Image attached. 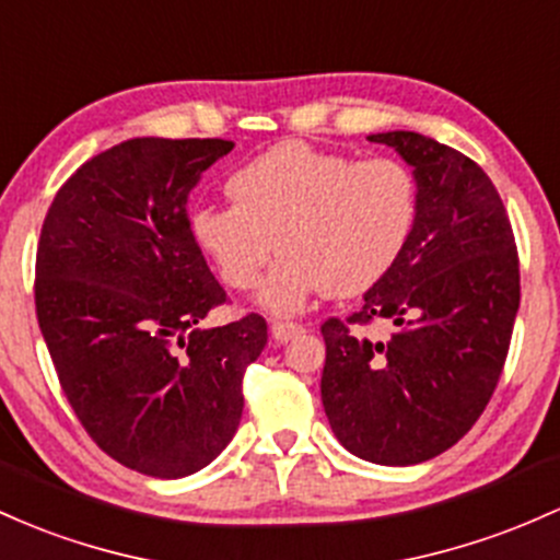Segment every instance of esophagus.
Segmentation results:
<instances>
[{
    "mask_svg": "<svg viewBox=\"0 0 560 560\" xmlns=\"http://www.w3.org/2000/svg\"><path fill=\"white\" fill-rule=\"evenodd\" d=\"M303 335V324H292V322H273L270 324V337L276 342H290L292 337Z\"/></svg>",
    "mask_w": 560,
    "mask_h": 560,
    "instance_id": "obj_1",
    "label": "esophagus"
}]
</instances>
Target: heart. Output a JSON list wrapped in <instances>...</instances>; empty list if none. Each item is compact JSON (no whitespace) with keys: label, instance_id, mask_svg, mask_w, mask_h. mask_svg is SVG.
<instances>
[{"label":"heart","instance_id":"b5f03b06","mask_svg":"<svg viewBox=\"0 0 560 560\" xmlns=\"http://www.w3.org/2000/svg\"><path fill=\"white\" fill-rule=\"evenodd\" d=\"M233 205L190 212V233L233 290L262 281L276 237L284 255L260 292L273 316L316 294H361L407 249L417 225V180L404 162L322 151L303 140L273 145L229 180Z\"/></svg>","mask_w":560,"mask_h":560}]
</instances>
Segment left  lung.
Here are the masks:
<instances>
[{"instance_id": "1", "label": "left lung", "mask_w": 560, "mask_h": 560, "mask_svg": "<svg viewBox=\"0 0 560 560\" xmlns=\"http://www.w3.org/2000/svg\"><path fill=\"white\" fill-rule=\"evenodd\" d=\"M417 180V225L361 308L322 324V401L337 441L377 465H417L457 444L487 409L521 303L518 252L494 183L420 132H377ZM390 320L388 341L360 327Z\"/></svg>"}]
</instances>
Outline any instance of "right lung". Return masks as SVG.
<instances>
[{
    "label": "right lung",
    "instance_id": "obj_1",
    "mask_svg": "<svg viewBox=\"0 0 560 560\" xmlns=\"http://www.w3.org/2000/svg\"><path fill=\"white\" fill-rule=\"evenodd\" d=\"M233 149L220 138H135L84 162L55 194L36 249V318L90 439L125 468L183 478L229 446L244 372L268 342L225 303L190 233L188 196Z\"/></svg>",
    "mask_w": 560,
    "mask_h": 560
}]
</instances>
